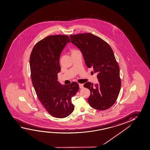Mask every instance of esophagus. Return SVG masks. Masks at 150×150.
<instances>
[{"label": "esophagus", "mask_w": 150, "mask_h": 150, "mask_svg": "<svg viewBox=\"0 0 150 150\" xmlns=\"http://www.w3.org/2000/svg\"><path fill=\"white\" fill-rule=\"evenodd\" d=\"M79 87H80V88H84V87H83V84L79 83Z\"/></svg>", "instance_id": "obj_1"}]
</instances>
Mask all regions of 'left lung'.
<instances>
[{"label":"left lung","instance_id":"8db88e82","mask_svg":"<svg viewBox=\"0 0 150 150\" xmlns=\"http://www.w3.org/2000/svg\"><path fill=\"white\" fill-rule=\"evenodd\" d=\"M71 42L83 54L86 65L98 74V83L86 82L84 86L90 91L88 101L96 110H104L112 107L121 88L119 64L108 43L90 33L70 35Z\"/></svg>","mask_w":150,"mask_h":150}]
</instances>
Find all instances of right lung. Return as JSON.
Listing matches in <instances>:
<instances>
[{"instance_id":"add662e5","label":"right lung","mask_w":150,"mask_h":150,"mask_svg":"<svg viewBox=\"0 0 150 150\" xmlns=\"http://www.w3.org/2000/svg\"><path fill=\"white\" fill-rule=\"evenodd\" d=\"M70 42L68 35L48 36L36 44L30 57L31 80L38 100L50 115L58 118L73 112L71 98L79 90L76 82L62 85L57 81L60 55Z\"/></svg>"}]
</instances>
